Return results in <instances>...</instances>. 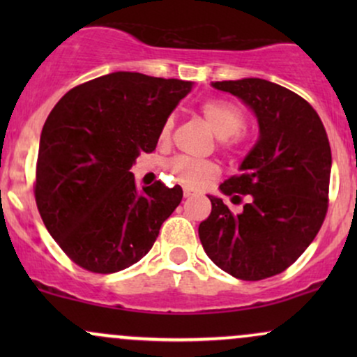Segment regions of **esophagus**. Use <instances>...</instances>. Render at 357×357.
I'll return each instance as SVG.
<instances>
[{
  "mask_svg": "<svg viewBox=\"0 0 357 357\" xmlns=\"http://www.w3.org/2000/svg\"><path fill=\"white\" fill-rule=\"evenodd\" d=\"M195 195H196V192L191 191V190H184V191H183L184 198H191V196H195Z\"/></svg>",
  "mask_w": 357,
  "mask_h": 357,
  "instance_id": "34e87169",
  "label": "esophagus"
}]
</instances>
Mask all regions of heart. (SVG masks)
<instances>
[{
  "label": "heart",
  "instance_id": "heart-1",
  "mask_svg": "<svg viewBox=\"0 0 357 357\" xmlns=\"http://www.w3.org/2000/svg\"><path fill=\"white\" fill-rule=\"evenodd\" d=\"M199 112L210 129L220 139V146L223 149L236 153L241 149L245 142L243 126L245 114L238 105L223 99H210L204 100L199 105ZM173 117H167L159 132V141L167 142L173 130ZM167 173L174 183L181 184L190 190H199L206 186L208 183L218 178L220 166L213 161H192L188 158H173L166 165Z\"/></svg>",
  "mask_w": 357,
  "mask_h": 357
}]
</instances>
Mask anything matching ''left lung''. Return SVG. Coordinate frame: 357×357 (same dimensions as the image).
<instances>
[{"instance_id":"left-lung-1","label":"left lung","mask_w":357,"mask_h":357,"mask_svg":"<svg viewBox=\"0 0 357 357\" xmlns=\"http://www.w3.org/2000/svg\"><path fill=\"white\" fill-rule=\"evenodd\" d=\"M255 112L257 144L240 174L220 184L240 203L233 215L208 196L211 213L198 233L206 255L240 280H264L289 268L321 230L329 203L331 146L321 117L292 90L264 79L213 82Z\"/></svg>"}]
</instances>
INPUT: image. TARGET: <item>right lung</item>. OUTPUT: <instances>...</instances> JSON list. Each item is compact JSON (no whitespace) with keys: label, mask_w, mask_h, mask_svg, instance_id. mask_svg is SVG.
<instances>
[{"label":"right lung","mask_w":357,"mask_h":357,"mask_svg":"<svg viewBox=\"0 0 357 357\" xmlns=\"http://www.w3.org/2000/svg\"><path fill=\"white\" fill-rule=\"evenodd\" d=\"M191 82L114 72L68 90L45 121L35 199L67 257L93 273L124 270L153 248L183 198L155 181L137 191L130 167L153 153Z\"/></svg>","instance_id":"1"}]
</instances>
